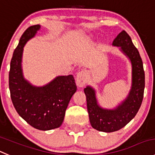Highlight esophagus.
Returning a JSON list of instances; mask_svg holds the SVG:
<instances>
[{
	"label": "esophagus",
	"mask_w": 155,
	"mask_h": 155,
	"mask_svg": "<svg viewBox=\"0 0 155 155\" xmlns=\"http://www.w3.org/2000/svg\"><path fill=\"white\" fill-rule=\"evenodd\" d=\"M87 71L86 70H82L77 74L76 76V83L78 87H84L87 81Z\"/></svg>",
	"instance_id": "1"
}]
</instances>
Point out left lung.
Returning a JSON list of instances; mask_svg holds the SVG:
<instances>
[{"instance_id": "left-lung-1", "label": "left lung", "mask_w": 155, "mask_h": 155, "mask_svg": "<svg viewBox=\"0 0 155 155\" xmlns=\"http://www.w3.org/2000/svg\"><path fill=\"white\" fill-rule=\"evenodd\" d=\"M113 45L119 47L132 64V85L126 98L115 108L106 109L99 105L95 89L88 85L84 90L91 126L104 132L119 130L135 117L141 107L145 89L142 60L129 34L122 31L114 39Z\"/></svg>"}]
</instances>
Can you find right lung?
Segmentation results:
<instances>
[{"mask_svg":"<svg viewBox=\"0 0 155 155\" xmlns=\"http://www.w3.org/2000/svg\"><path fill=\"white\" fill-rule=\"evenodd\" d=\"M40 28V25L29 26L22 35L10 61L9 88L18 114L35 129L47 131L62 124L77 86L72 74L58 76L42 87L34 86L25 79L22 68L23 48Z\"/></svg>","mask_w":155,"mask_h":155,"instance_id":"add662e5","label":"right lung"}]
</instances>
